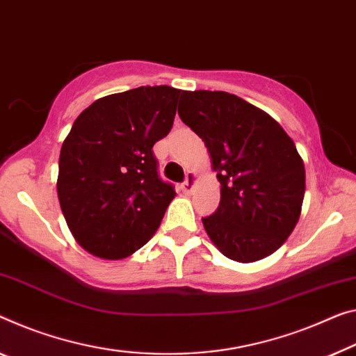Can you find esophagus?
Returning a JSON list of instances; mask_svg holds the SVG:
<instances>
[{
	"label": "esophagus",
	"mask_w": 356,
	"mask_h": 356,
	"mask_svg": "<svg viewBox=\"0 0 356 356\" xmlns=\"http://www.w3.org/2000/svg\"><path fill=\"white\" fill-rule=\"evenodd\" d=\"M194 183H195V173L194 172L186 173V179H184V183L181 186L183 193H188L189 194L191 191H193V188H194Z\"/></svg>",
	"instance_id": "34e87169"
}]
</instances>
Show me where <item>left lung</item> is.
Wrapping results in <instances>:
<instances>
[{"label":"left lung","mask_w":356,"mask_h":356,"mask_svg":"<svg viewBox=\"0 0 356 356\" xmlns=\"http://www.w3.org/2000/svg\"><path fill=\"white\" fill-rule=\"evenodd\" d=\"M178 114L205 143L221 184L216 211L202 218L211 242L238 262L272 254L293 232L304 200L294 141L269 114L227 92H183Z\"/></svg>","instance_id":"8db88e82"}]
</instances>
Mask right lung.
<instances>
[{
  "mask_svg": "<svg viewBox=\"0 0 356 356\" xmlns=\"http://www.w3.org/2000/svg\"><path fill=\"white\" fill-rule=\"evenodd\" d=\"M181 90L143 86L98 98L76 119L58 159L57 193L81 247L122 259L143 247L173 200L152 146L170 132Z\"/></svg>",
  "mask_w": 356,
  "mask_h": 356,
  "instance_id": "add662e5",
  "label": "right lung"
}]
</instances>
